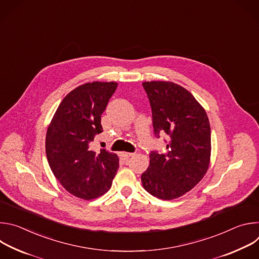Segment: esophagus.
<instances>
[{
	"mask_svg": "<svg viewBox=\"0 0 259 259\" xmlns=\"http://www.w3.org/2000/svg\"><path fill=\"white\" fill-rule=\"evenodd\" d=\"M123 159H129L130 157H132L133 156V154H131V153H126V152H123V153H121V155H120Z\"/></svg>",
	"mask_w": 259,
	"mask_h": 259,
	"instance_id": "obj_1",
	"label": "esophagus"
}]
</instances>
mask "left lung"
<instances>
[{
  "label": "left lung",
  "mask_w": 259,
  "mask_h": 259,
  "mask_svg": "<svg viewBox=\"0 0 259 259\" xmlns=\"http://www.w3.org/2000/svg\"><path fill=\"white\" fill-rule=\"evenodd\" d=\"M158 137L169 135L167 155L152 152L141 175L144 190L161 200H173L194 189L207 173L211 129L204 107L186 88L169 81L143 82Z\"/></svg>",
  "instance_id": "8db88e82"
}]
</instances>
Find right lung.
Instances as JSON below:
<instances>
[{"label": "right lung", "mask_w": 259, "mask_h": 259, "mask_svg": "<svg viewBox=\"0 0 259 259\" xmlns=\"http://www.w3.org/2000/svg\"><path fill=\"white\" fill-rule=\"evenodd\" d=\"M116 82H91L71 90L60 102L46 133L49 166L61 186L83 200L96 199L112 187L119 168L116 154L89 149L101 133V115Z\"/></svg>", "instance_id": "1"}]
</instances>
